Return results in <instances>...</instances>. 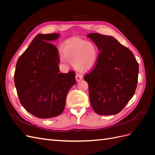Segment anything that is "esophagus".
<instances>
[{
    "mask_svg": "<svg viewBox=\"0 0 155 155\" xmlns=\"http://www.w3.org/2000/svg\"><path fill=\"white\" fill-rule=\"evenodd\" d=\"M76 81H79L80 80L83 79V76L79 73H77L76 75Z\"/></svg>",
    "mask_w": 155,
    "mask_h": 155,
    "instance_id": "1",
    "label": "esophagus"
}]
</instances>
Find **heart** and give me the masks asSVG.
Wrapping results in <instances>:
<instances>
[{
	"label": "heart",
	"instance_id": "b5f03b06",
	"mask_svg": "<svg viewBox=\"0 0 155 155\" xmlns=\"http://www.w3.org/2000/svg\"><path fill=\"white\" fill-rule=\"evenodd\" d=\"M61 61L74 63L77 69L84 71L94 66L97 58L96 46L87 41L74 39L67 41L63 46Z\"/></svg>",
	"mask_w": 155,
	"mask_h": 155
}]
</instances>
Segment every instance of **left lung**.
Instances as JSON below:
<instances>
[{"mask_svg": "<svg viewBox=\"0 0 155 155\" xmlns=\"http://www.w3.org/2000/svg\"><path fill=\"white\" fill-rule=\"evenodd\" d=\"M87 37L100 51L94 67L84 76L91 105L100 115L116 114L134 94L138 63L132 51L113 37L97 33Z\"/></svg>", "mask_w": 155, "mask_h": 155, "instance_id": "obj_1", "label": "left lung"}]
</instances>
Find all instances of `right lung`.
<instances>
[{
  "mask_svg": "<svg viewBox=\"0 0 155 155\" xmlns=\"http://www.w3.org/2000/svg\"><path fill=\"white\" fill-rule=\"evenodd\" d=\"M58 34H39L18 58L14 82L21 105L39 118H50L64 110L70 88L76 83L73 70L59 72L58 48L49 42Z\"/></svg>",
  "mask_w": 155,
  "mask_h": 155,
  "instance_id": "right-lung-1",
  "label": "right lung"
}]
</instances>
